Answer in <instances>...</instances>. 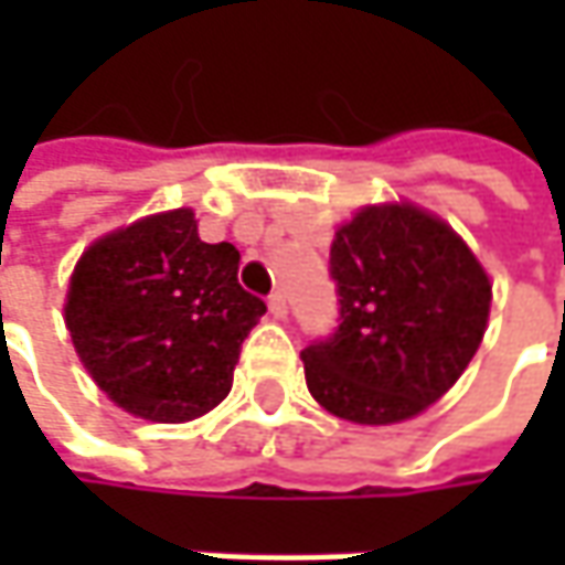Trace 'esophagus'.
Wrapping results in <instances>:
<instances>
[{"instance_id": "1", "label": "esophagus", "mask_w": 565, "mask_h": 565, "mask_svg": "<svg viewBox=\"0 0 565 565\" xmlns=\"http://www.w3.org/2000/svg\"><path fill=\"white\" fill-rule=\"evenodd\" d=\"M267 305H270V315L273 317H279V320L286 317V295L279 292V289L267 295Z\"/></svg>"}]
</instances>
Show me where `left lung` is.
<instances>
[{"label": "left lung", "mask_w": 565, "mask_h": 565, "mask_svg": "<svg viewBox=\"0 0 565 565\" xmlns=\"http://www.w3.org/2000/svg\"><path fill=\"white\" fill-rule=\"evenodd\" d=\"M339 327L301 352L308 390L355 424L415 418L488 330L490 282L452 228L405 204L364 206L330 248Z\"/></svg>", "instance_id": "8db88e82"}]
</instances>
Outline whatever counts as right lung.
Returning <instances> with one entry per match:
<instances>
[{
    "label": "right lung",
    "mask_w": 565,
    "mask_h": 565,
    "mask_svg": "<svg viewBox=\"0 0 565 565\" xmlns=\"http://www.w3.org/2000/svg\"><path fill=\"white\" fill-rule=\"evenodd\" d=\"M267 305L238 286V250L206 245L191 210L119 228L84 250L65 323L90 377L147 422H191L226 399Z\"/></svg>",
    "instance_id": "1"
}]
</instances>
